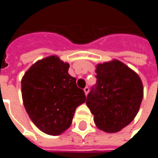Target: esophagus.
Listing matches in <instances>:
<instances>
[{
	"label": "esophagus",
	"mask_w": 158,
	"mask_h": 158,
	"mask_svg": "<svg viewBox=\"0 0 158 158\" xmlns=\"http://www.w3.org/2000/svg\"><path fill=\"white\" fill-rule=\"evenodd\" d=\"M84 91H85V95H88V93H89V87H88V86H86L85 88L84 89Z\"/></svg>",
	"instance_id": "1"
}]
</instances>
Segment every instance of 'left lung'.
<instances>
[{
	"instance_id": "left-lung-1",
	"label": "left lung",
	"mask_w": 158,
	"mask_h": 158,
	"mask_svg": "<svg viewBox=\"0 0 158 158\" xmlns=\"http://www.w3.org/2000/svg\"><path fill=\"white\" fill-rule=\"evenodd\" d=\"M96 86L87 96L86 105L96 127L116 133L129 125L139 112L143 99L139 76L118 60L96 65Z\"/></svg>"
}]
</instances>
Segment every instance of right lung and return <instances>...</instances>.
I'll return each mask as SVG.
<instances>
[{
  "mask_svg": "<svg viewBox=\"0 0 158 158\" xmlns=\"http://www.w3.org/2000/svg\"><path fill=\"white\" fill-rule=\"evenodd\" d=\"M69 69L68 62L50 56L34 63L22 78L26 112L36 127L50 135L69 129L77 106L85 102V92Z\"/></svg>",
  "mask_w": 158,
  "mask_h": 158,
  "instance_id": "right-lung-1",
  "label": "right lung"
}]
</instances>
